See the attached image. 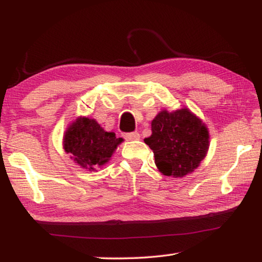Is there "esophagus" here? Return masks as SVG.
I'll return each instance as SVG.
<instances>
[{
	"instance_id": "1",
	"label": "esophagus",
	"mask_w": 262,
	"mask_h": 262,
	"mask_svg": "<svg viewBox=\"0 0 262 262\" xmlns=\"http://www.w3.org/2000/svg\"><path fill=\"white\" fill-rule=\"evenodd\" d=\"M123 136H125V139L128 140V141H135V140H139L140 139V134L137 132L127 133V134H125Z\"/></svg>"
}]
</instances>
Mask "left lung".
Returning a JSON list of instances; mask_svg holds the SVG:
<instances>
[{
	"mask_svg": "<svg viewBox=\"0 0 262 262\" xmlns=\"http://www.w3.org/2000/svg\"><path fill=\"white\" fill-rule=\"evenodd\" d=\"M151 136L144 139L155 164L164 176L181 178L193 172L209 148V133L188 108L163 110L151 121Z\"/></svg>",
	"mask_w": 262,
	"mask_h": 262,
	"instance_id": "obj_1",
	"label": "left lung"
}]
</instances>
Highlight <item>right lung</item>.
<instances>
[{"mask_svg":"<svg viewBox=\"0 0 262 262\" xmlns=\"http://www.w3.org/2000/svg\"><path fill=\"white\" fill-rule=\"evenodd\" d=\"M123 140L112 132H105L95 119L79 117L63 136L64 151L79 166L95 171L110 161Z\"/></svg>","mask_w":262,"mask_h":262,"instance_id":"obj_1","label":"right lung"}]
</instances>
